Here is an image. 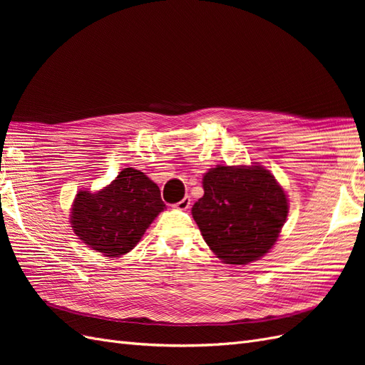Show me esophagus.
Masks as SVG:
<instances>
[{"instance_id":"obj_1","label":"esophagus","mask_w":365,"mask_h":365,"mask_svg":"<svg viewBox=\"0 0 365 365\" xmlns=\"http://www.w3.org/2000/svg\"><path fill=\"white\" fill-rule=\"evenodd\" d=\"M190 204H192L190 196H184L182 200H181L180 202H176L173 207H175V208H178V210H187V208L190 207Z\"/></svg>"}]
</instances>
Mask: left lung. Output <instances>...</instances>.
<instances>
[{"label":"left lung","instance_id":"obj_1","mask_svg":"<svg viewBox=\"0 0 365 365\" xmlns=\"http://www.w3.org/2000/svg\"><path fill=\"white\" fill-rule=\"evenodd\" d=\"M202 184L192 215L210 250L230 264L264 256L288 216V200L274 176L259 165H217Z\"/></svg>","mask_w":365,"mask_h":365}]
</instances>
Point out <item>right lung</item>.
I'll return each mask as SVG.
<instances>
[{
  "label": "right lung",
  "mask_w": 365,
  "mask_h": 365,
  "mask_svg": "<svg viewBox=\"0 0 365 365\" xmlns=\"http://www.w3.org/2000/svg\"><path fill=\"white\" fill-rule=\"evenodd\" d=\"M164 207L158 185L128 168L101 192L77 193L71 225L83 244L106 257H118L138 244Z\"/></svg>",
  "instance_id": "right-lung-1"
}]
</instances>
